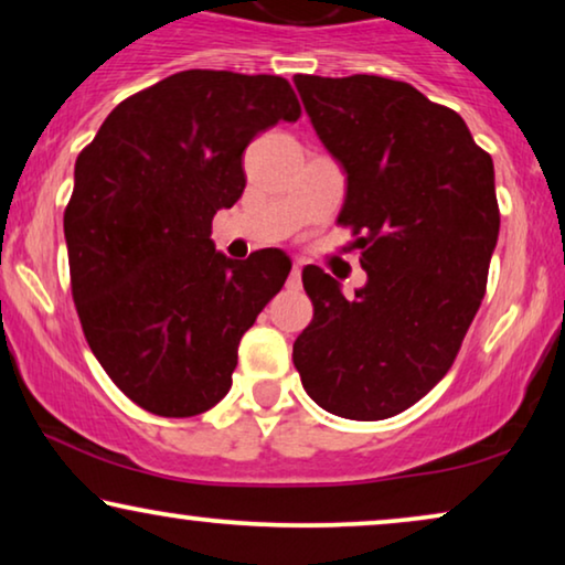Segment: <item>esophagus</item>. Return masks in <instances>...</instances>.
Instances as JSON below:
<instances>
[{
    "label": "esophagus",
    "instance_id": "obj_1",
    "mask_svg": "<svg viewBox=\"0 0 565 565\" xmlns=\"http://www.w3.org/2000/svg\"><path fill=\"white\" fill-rule=\"evenodd\" d=\"M288 282L292 285V288H300V265H298V262H296V265H292V269H290Z\"/></svg>",
    "mask_w": 565,
    "mask_h": 565
}]
</instances>
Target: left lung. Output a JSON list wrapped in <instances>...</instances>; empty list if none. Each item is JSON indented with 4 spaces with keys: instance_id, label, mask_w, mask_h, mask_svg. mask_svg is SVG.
<instances>
[{
    "instance_id": "obj_1",
    "label": "left lung",
    "mask_w": 565,
    "mask_h": 565,
    "mask_svg": "<svg viewBox=\"0 0 565 565\" xmlns=\"http://www.w3.org/2000/svg\"><path fill=\"white\" fill-rule=\"evenodd\" d=\"M316 136L347 172L339 226L358 236L365 288L344 298L303 269L313 319L292 344L303 388L344 419H388L452 367L499 238L493 161L466 120L412 84L298 74Z\"/></svg>"
}]
</instances>
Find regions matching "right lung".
Listing matches in <instances>:
<instances>
[{
    "instance_id": "obj_1",
    "label": "right lung",
    "mask_w": 565,
    "mask_h": 565,
    "mask_svg": "<svg viewBox=\"0 0 565 565\" xmlns=\"http://www.w3.org/2000/svg\"><path fill=\"white\" fill-rule=\"evenodd\" d=\"M300 118L288 79L190 68L122 99L76 157L64 211L72 296L99 365L157 416L231 388L244 331L280 292L288 254L215 252L213 215L242 198V153Z\"/></svg>"
}]
</instances>
